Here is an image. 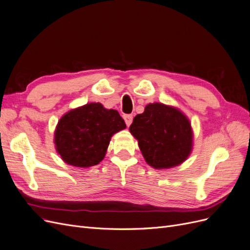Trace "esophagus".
Here are the masks:
<instances>
[{
    "label": "esophagus",
    "mask_w": 250,
    "mask_h": 250,
    "mask_svg": "<svg viewBox=\"0 0 250 250\" xmlns=\"http://www.w3.org/2000/svg\"><path fill=\"white\" fill-rule=\"evenodd\" d=\"M124 119H125L126 126H130L132 122H133V115L132 114H125V115H124Z\"/></svg>",
    "instance_id": "obj_1"
}]
</instances>
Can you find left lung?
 <instances>
[{
	"label": "left lung",
	"mask_w": 250,
	"mask_h": 250,
	"mask_svg": "<svg viewBox=\"0 0 250 250\" xmlns=\"http://www.w3.org/2000/svg\"><path fill=\"white\" fill-rule=\"evenodd\" d=\"M130 132L146 162L165 169L183 163L192 149V130L188 118L173 107L148 104L142 114L136 115Z\"/></svg>",
	"instance_id": "8db88e82"
}]
</instances>
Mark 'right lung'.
I'll list each match as a JSON object with an SVG mask.
<instances>
[{
	"label": "right lung",
	"instance_id": "add662e5",
	"mask_svg": "<svg viewBox=\"0 0 250 250\" xmlns=\"http://www.w3.org/2000/svg\"><path fill=\"white\" fill-rule=\"evenodd\" d=\"M125 128V120L113 109L100 103L87 104L62 116L55 132V144L64 162L77 167L99 164L113 134Z\"/></svg>",
	"mask_w": 250,
	"mask_h": 250
}]
</instances>
